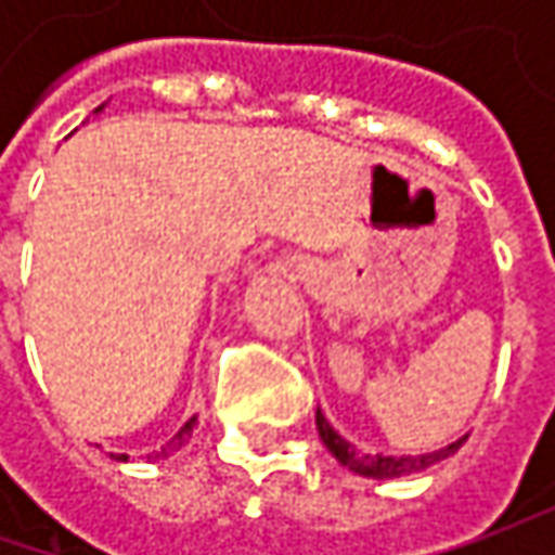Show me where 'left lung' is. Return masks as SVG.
Returning a JSON list of instances; mask_svg holds the SVG:
<instances>
[{
    "instance_id": "obj_1",
    "label": "left lung",
    "mask_w": 555,
    "mask_h": 555,
    "mask_svg": "<svg viewBox=\"0 0 555 555\" xmlns=\"http://www.w3.org/2000/svg\"><path fill=\"white\" fill-rule=\"evenodd\" d=\"M314 423H318V436H321V441L331 448L333 457L339 460L343 466H349V469L358 473V476H367V479H398V476L420 473V469L433 466V463H438V460L451 457L460 444L466 441V436H463L457 438L454 444L441 448V451H433V454H416V457H383V454H364V451H358L354 444H349V441L339 436V433H333V426L324 420L321 411L314 414Z\"/></svg>"
}]
</instances>
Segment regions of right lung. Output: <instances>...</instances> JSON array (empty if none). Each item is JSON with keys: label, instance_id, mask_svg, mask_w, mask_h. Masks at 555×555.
<instances>
[{"label": "right lung", "instance_id": "right-lung-1", "mask_svg": "<svg viewBox=\"0 0 555 555\" xmlns=\"http://www.w3.org/2000/svg\"><path fill=\"white\" fill-rule=\"evenodd\" d=\"M194 423H197V416H191V420H188V423H184L182 429H179V436L172 438V441H169V444H166V448H163L160 454H157V457H166V454H169V451H176V448H182L184 441H188V438H191V433H194ZM119 460H122V454H119Z\"/></svg>", "mask_w": 555, "mask_h": 555}]
</instances>
